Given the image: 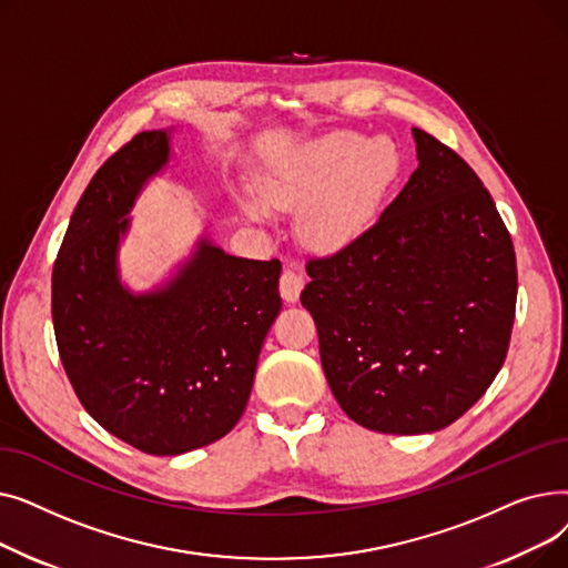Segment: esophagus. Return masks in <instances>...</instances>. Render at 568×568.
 <instances>
[{
  "mask_svg": "<svg viewBox=\"0 0 568 568\" xmlns=\"http://www.w3.org/2000/svg\"><path fill=\"white\" fill-rule=\"evenodd\" d=\"M278 290H281V296L287 304L300 302V294L304 290V278L300 276V272H296V266L292 262L285 266V272H283L281 283H278Z\"/></svg>",
  "mask_w": 568,
  "mask_h": 568,
  "instance_id": "34e87169",
  "label": "esophagus"
}]
</instances>
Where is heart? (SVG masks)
Returning a JSON list of instances; mask_svg holds the SVG:
<instances>
[{
    "label": "heart",
    "instance_id": "b5f03b06",
    "mask_svg": "<svg viewBox=\"0 0 568 568\" xmlns=\"http://www.w3.org/2000/svg\"><path fill=\"white\" fill-rule=\"evenodd\" d=\"M400 172V154L389 138L336 131L268 168L260 176V197L242 195L251 219L272 209L302 207L300 232L322 253H338L373 227L379 206Z\"/></svg>",
    "mask_w": 568,
    "mask_h": 568
}]
</instances>
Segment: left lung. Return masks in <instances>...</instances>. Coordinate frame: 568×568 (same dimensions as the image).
Instances as JSON below:
<instances>
[{
    "label": "left lung",
    "mask_w": 568,
    "mask_h": 568,
    "mask_svg": "<svg viewBox=\"0 0 568 568\" xmlns=\"http://www.w3.org/2000/svg\"><path fill=\"white\" fill-rule=\"evenodd\" d=\"M416 168L349 248L311 260L302 304L343 412L368 430L422 435L479 400L509 349L511 234L476 172L412 129Z\"/></svg>",
    "instance_id": "left-lung-1"
}]
</instances>
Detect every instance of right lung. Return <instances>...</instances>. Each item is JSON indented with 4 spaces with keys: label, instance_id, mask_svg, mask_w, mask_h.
Instances as JSON below:
<instances>
[{
    "label": "right lung",
    "instance_id": "add662e5",
    "mask_svg": "<svg viewBox=\"0 0 568 568\" xmlns=\"http://www.w3.org/2000/svg\"><path fill=\"white\" fill-rule=\"evenodd\" d=\"M168 161V131L138 133L112 154L52 268L54 338L75 396L108 433L152 456L200 449L242 419L283 306L278 260L234 257L206 236L165 285L140 294L122 285L129 212Z\"/></svg>",
    "mask_w": 568,
    "mask_h": 568
}]
</instances>
